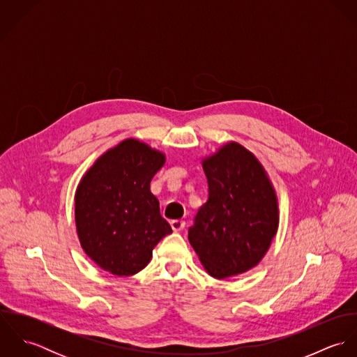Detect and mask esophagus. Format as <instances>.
Returning <instances> with one entry per match:
<instances>
[{
	"label": "esophagus",
	"mask_w": 357,
	"mask_h": 357,
	"mask_svg": "<svg viewBox=\"0 0 357 357\" xmlns=\"http://www.w3.org/2000/svg\"><path fill=\"white\" fill-rule=\"evenodd\" d=\"M170 225H172L173 231L178 232V231H183L185 228V221H183V220H172Z\"/></svg>",
	"instance_id": "esophagus-1"
}]
</instances>
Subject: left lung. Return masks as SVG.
<instances>
[{
    "instance_id": "8db88e82",
    "label": "left lung",
    "mask_w": 357,
    "mask_h": 357,
    "mask_svg": "<svg viewBox=\"0 0 357 357\" xmlns=\"http://www.w3.org/2000/svg\"><path fill=\"white\" fill-rule=\"evenodd\" d=\"M208 199L198 210L188 241L217 279L243 273L268 252L279 225L275 190L253 153L228 143L206 158Z\"/></svg>"
}]
</instances>
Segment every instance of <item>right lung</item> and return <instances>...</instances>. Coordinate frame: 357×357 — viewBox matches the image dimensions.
<instances>
[{"label":"right lung","instance_id":"obj_1","mask_svg":"<svg viewBox=\"0 0 357 357\" xmlns=\"http://www.w3.org/2000/svg\"><path fill=\"white\" fill-rule=\"evenodd\" d=\"M163 163V153L126 139L82 177L75 192L77 232L85 253L104 271L116 276L140 272L172 232L150 191Z\"/></svg>","mask_w":357,"mask_h":357}]
</instances>
